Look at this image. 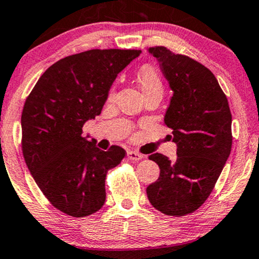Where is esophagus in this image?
Segmentation results:
<instances>
[{
  "label": "esophagus",
  "mask_w": 259,
  "mask_h": 259,
  "mask_svg": "<svg viewBox=\"0 0 259 259\" xmlns=\"http://www.w3.org/2000/svg\"><path fill=\"white\" fill-rule=\"evenodd\" d=\"M127 158L130 161H139V160L143 159V155L139 152H134V150H129L127 152Z\"/></svg>",
  "instance_id": "esophagus-1"
}]
</instances>
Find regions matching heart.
Masks as SVG:
<instances>
[{"label":"heart","instance_id":"b5f03b06","mask_svg":"<svg viewBox=\"0 0 259 259\" xmlns=\"http://www.w3.org/2000/svg\"><path fill=\"white\" fill-rule=\"evenodd\" d=\"M137 81L143 93L148 94L154 91H162V81L158 70L153 65L142 67L137 75ZM114 97V88H111L109 92V100H112Z\"/></svg>","mask_w":259,"mask_h":259}]
</instances>
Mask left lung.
<instances>
[{
  "mask_svg": "<svg viewBox=\"0 0 259 259\" xmlns=\"http://www.w3.org/2000/svg\"><path fill=\"white\" fill-rule=\"evenodd\" d=\"M149 52L173 91L165 114L177 143L171 161L155 153L149 159L159 165L158 181L147 188L150 204L162 214L184 217L207 201L232 148V114L226 94L207 67L165 47Z\"/></svg>",
  "mask_w": 259,
  "mask_h": 259,
  "instance_id": "8db88e82",
  "label": "left lung"
}]
</instances>
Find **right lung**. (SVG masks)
I'll list each match as a JSON object with an SVG mask.
<instances>
[{
  "label": "right lung",
  "instance_id": "obj_1",
  "mask_svg": "<svg viewBox=\"0 0 259 259\" xmlns=\"http://www.w3.org/2000/svg\"><path fill=\"white\" fill-rule=\"evenodd\" d=\"M141 50L93 49L49 67L26 98L21 114V148L42 195L74 218L94 214L105 203L107 171L125 150L107 152L82 137V126L103 110L120 71Z\"/></svg>",
  "mask_w": 259,
  "mask_h": 259
}]
</instances>
